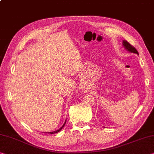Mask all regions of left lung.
<instances>
[{
  "label": "left lung",
  "mask_w": 154,
  "mask_h": 154,
  "mask_svg": "<svg viewBox=\"0 0 154 154\" xmlns=\"http://www.w3.org/2000/svg\"><path fill=\"white\" fill-rule=\"evenodd\" d=\"M123 46H125L127 50L129 51H130V52H131V53H136V54L138 55V51L136 49V48L134 47V46H133L132 45H131L128 42H127V41L124 40L123 42Z\"/></svg>",
  "instance_id": "8db88e82"
}]
</instances>
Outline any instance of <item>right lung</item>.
I'll return each mask as SVG.
<instances>
[{
  "mask_svg": "<svg viewBox=\"0 0 154 154\" xmlns=\"http://www.w3.org/2000/svg\"><path fill=\"white\" fill-rule=\"evenodd\" d=\"M65 123H66V122L64 123V125H63V126L62 127V128H60V129H59V130H57V131H52V132H48V133H50V134H55V133H57V132H59V131L62 130V129L64 128V125H65Z\"/></svg>",
  "mask_w": 154,
  "mask_h": 154,
  "instance_id": "right-lung-1",
  "label": "right lung"
}]
</instances>
